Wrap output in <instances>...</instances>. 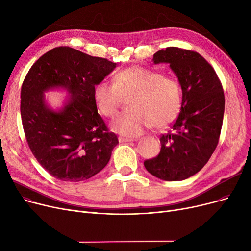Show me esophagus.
<instances>
[{
    "label": "esophagus",
    "mask_w": 251,
    "mask_h": 251,
    "mask_svg": "<svg viewBox=\"0 0 251 251\" xmlns=\"http://www.w3.org/2000/svg\"><path fill=\"white\" fill-rule=\"evenodd\" d=\"M118 139H119V141H120V142H130V141H133L134 140L133 138H126V137H122V136H120Z\"/></svg>",
    "instance_id": "1"
}]
</instances>
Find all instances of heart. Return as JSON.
Instances as JSON below:
<instances>
[{
  "mask_svg": "<svg viewBox=\"0 0 251 251\" xmlns=\"http://www.w3.org/2000/svg\"><path fill=\"white\" fill-rule=\"evenodd\" d=\"M98 110L105 117H114L124 102L133 98L131 113L114 119L112 128L125 136L140 135L152 127L163 129L176 120L182 108V89L176 78L131 66L118 72L115 82L101 81L94 91Z\"/></svg>",
  "mask_w": 251,
  "mask_h": 251,
  "instance_id": "obj_1",
  "label": "heart"
}]
</instances>
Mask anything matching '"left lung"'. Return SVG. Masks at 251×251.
Returning <instances> with one entry per match:
<instances>
[{
    "label": "left lung",
    "instance_id": "left-lung-1",
    "mask_svg": "<svg viewBox=\"0 0 251 251\" xmlns=\"http://www.w3.org/2000/svg\"><path fill=\"white\" fill-rule=\"evenodd\" d=\"M153 62L169 63L182 88L181 112L166 134L161 151L144 161L149 172L166 181L187 179L208 162L220 139L225 96L216 71L199 52L169 47Z\"/></svg>",
    "mask_w": 251,
    "mask_h": 251
}]
</instances>
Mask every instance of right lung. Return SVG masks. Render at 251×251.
Masks as SVG:
<instances>
[{
	"instance_id": "1",
	"label": "right lung",
	"mask_w": 251,
	"mask_h": 251,
	"mask_svg": "<svg viewBox=\"0 0 251 251\" xmlns=\"http://www.w3.org/2000/svg\"><path fill=\"white\" fill-rule=\"evenodd\" d=\"M116 67L70 47L52 49L39 58L21 86L20 112L24 134L37 162L58 180L80 182L107 166L119 143L95 101V86ZM63 86L72 95L61 112L46 108L43 91Z\"/></svg>"
}]
</instances>
